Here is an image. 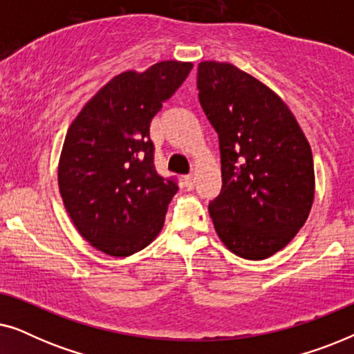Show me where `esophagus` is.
<instances>
[{
    "label": "esophagus",
    "instance_id": "esophagus-1",
    "mask_svg": "<svg viewBox=\"0 0 354 354\" xmlns=\"http://www.w3.org/2000/svg\"><path fill=\"white\" fill-rule=\"evenodd\" d=\"M185 187L188 188V190H192V188L195 187V174H188V176L185 177Z\"/></svg>",
    "mask_w": 354,
    "mask_h": 354
}]
</instances>
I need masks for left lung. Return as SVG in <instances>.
I'll return each instance as SVG.
<instances>
[{
    "label": "left lung",
    "mask_w": 354,
    "mask_h": 354,
    "mask_svg": "<svg viewBox=\"0 0 354 354\" xmlns=\"http://www.w3.org/2000/svg\"><path fill=\"white\" fill-rule=\"evenodd\" d=\"M198 98L219 135L222 188L209 214L222 243L259 261L285 248L314 200V162L288 106L229 62L198 64Z\"/></svg>",
    "instance_id": "1"
}]
</instances>
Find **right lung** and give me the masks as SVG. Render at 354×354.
I'll use <instances>...</instances> for the list:
<instances>
[{"label": "right lung", "instance_id": "add662e5", "mask_svg": "<svg viewBox=\"0 0 354 354\" xmlns=\"http://www.w3.org/2000/svg\"><path fill=\"white\" fill-rule=\"evenodd\" d=\"M192 67L162 61L115 75L67 130L57 169L62 201L79 234L106 254L137 253L162 229L178 187L154 169L149 124Z\"/></svg>", "mask_w": 354, "mask_h": 354}]
</instances>
